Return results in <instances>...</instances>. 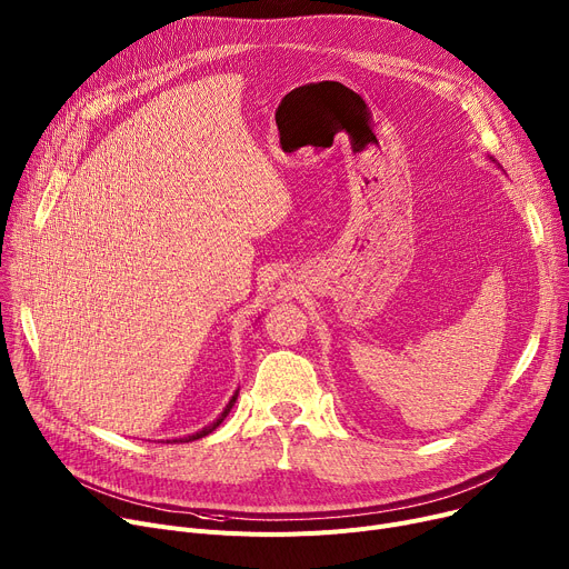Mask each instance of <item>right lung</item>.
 <instances>
[{
    "mask_svg": "<svg viewBox=\"0 0 569 569\" xmlns=\"http://www.w3.org/2000/svg\"><path fill=\"white\" fill-rule=\"evenodd\" d=\"M238 393H240V391H236V396H233V398H231V402H229V405H226V409H223V411H221V416H219V419H217V421H214V423H210V426H208V428H203V430H199V432H197V435H189V437H184V441H194V439H201V437H206V435H210V432H212V430H214V428H217V426H219V423H221V421H223V419H226V416H229V411H231V409H233V405H236V400H238ZM173 441H176V443H178V441H182V439H173Z\"/></svg>",
    "mask_w": 569,
    "mask_h": 569,
    "instance_id": "obj_1",
    "label": "right lung"
}]
</instances>
